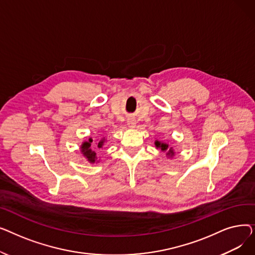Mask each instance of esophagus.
<instances>
[{"label":"esophagus","instance_id":"obj_1","mask_svg":"<svg viewBox=\"0 0 255 255\" xmlns=\"http://www.w3.org/2000/svg\"><path fill=\"white\" fill-rule=\"evenodd\" d=\"M127 125H128V127H130V128H134L135 127V125H136V122H135V120H128V122H127Z\"/></svg>","mask_w":255,"mask_h":255}]
</instances>
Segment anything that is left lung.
I'll use <instances>...</instances> for the list:
<instances>
[{"mask_svg":"<svg viewBox=\"0 0 255 255\" xmlns=\"http://www.w3.org/2000/svg\"><path fill=\"white\" fill-rule=\"evenodd\" d=\"M155 145H156V148H159V149H161V151L166 152V156L168 158H172L173 156H175V150H173L172 146H170L168 143L156 140Z\"/></svg>","mask_w":255,"mask_h":255,"instance_id":"1","label":"left lung"}]
</instances>
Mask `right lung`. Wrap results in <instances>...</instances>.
Segmentation results:
<instances>
[{
  "label": "right lung",
  "mask_w": 255,
  "mask_h": 255,
  "mask_svg": "<svg viewBox=\"0 0 255 255\" xmlns=\"http://www.w3.org/2000/svg\"><path fill=\"white\" fill-rule=\"evenodd\" d=\"M104 141L105 139L102 138L101 140L98 141L97 145L95 146L92 142H93V139L92 138H89L88 140L84 141L82 143V145H80V151H82L83 155L87 158L88 161L90 163H95L96 160H97V157H96V153L94 150H97V149H101L102 146L104 145Z\"/></svg>",
  "instance_id": "1"
}]
</instances>
